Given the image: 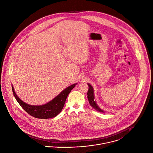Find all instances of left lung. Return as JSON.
Segmentation results:
<instances>
[{"mask_svg": "<svg viewBox=\"0 0 153 153\" xmlns=\"http://www.w3.org/2000/svg\"><path fill=\"white\" fill-rule=\"evenodd\" d=\"M87 84L88 85V90L87 92V98H88L90 105H91V106H92L93 108H94L96 111H97L100 112L105 113L106 112L99 106V105L97 104L96 100H94L95 98H94L93 87L90 84L87 83Z\"/></svg>", "mask_w": 153, "mask_h": 153, "instance_id": "left-lung-1", "label": "left lung"}]
</instances>
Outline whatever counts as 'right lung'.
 <instances>
[{
	"instance_id": "obj_1",
	"label": "right lung",
	"mask_w": 153,
	"mask_h": 153,
	"mask_svg": "<svg viewBox=\"0 0 153 153\" xmlns=\"http://www.w3.org/2000/svg\"><path fill=\"white\" fill-rule=\"evenodd\" d=\"M76 84L69 85L53 100L42 105H32L24 102L16 93L13 85L12 89L15 98L25 111L35 118L47 119L56 117L62 111L68 94Z\"/></svg>"
}]
</instances>
